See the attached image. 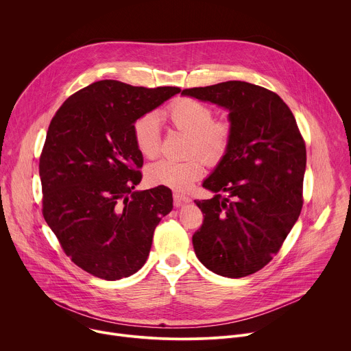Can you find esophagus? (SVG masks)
<instances>
[{
  "label": "esophagus",
  "mask_w": 351,
  "mask_h": 351,
  "mask_svg": "<svg viewBox=\"0 0 351 351\" xmlns=\"http://www.w3.org/2000/svg\"><path fill=\"white\" fill-rule=\"evenodd\" d=\"M190 202H191V199L189 197H186V195H183L180 193H173V204H175V207H180V206H183L186 203H190Z\"/></svg>",
  "instance_id": "34e87169"
}]
</instances>
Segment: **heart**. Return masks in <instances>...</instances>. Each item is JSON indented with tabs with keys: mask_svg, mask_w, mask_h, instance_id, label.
<instances>
[{
	"mask_svg": "<svg viewBox=\"0 0 351 351\" xmlns=\"http://www.w3.org/2000/svg\"><path fill=\"white\" fill-rule=\"evenodd\" d=\"M172 125L190 134L189 153L202 156L208 162L219 161L232 140V126L226 121L214 119L210 106L194 98H179L167 108ZM133 138L138 153L145 158H154L161 149V125L154 112H147L133 123ZM204 173L199 158L186 161L161 160L148 165L145 178L149 184L165 186L178 191L187 190L193 182Z\"/></svg>",
	"mask_w": 351,
	"mask_h": 351,
	"instance_id": "1",
	"label": "heart"
}]
</instances>
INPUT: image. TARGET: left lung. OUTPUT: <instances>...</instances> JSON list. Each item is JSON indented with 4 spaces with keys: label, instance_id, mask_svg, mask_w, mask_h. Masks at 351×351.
Wrapping results in <instances>:
<instances>
[{
    "label": "left lung",
    "instance_id": "left-lung-1",
    "mask_svg": "<svg viewBox=\"0 0 351 351\" xmlns=\"http://www.w3.org/2000/svg\"><path fill=\"white\" fill-rule=\"evenodd\" d=\"M182 94L229 110L232 126L228 152L203 183L217 194L194 199L204 214L195 256L221 276L252 275L278 254L302 213L304 138L283 99L261 86L229 80Z\"/></svg>",
    "mask_w": 351,
    "mask_h": 351
}]
</instances>
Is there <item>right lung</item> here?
Listing matches in <instances>:
<instances>
[{
    "instance_id": "right-lung-1",
    "label": "right lung",
    "mask_w": 351,
    "mask_h": 351,
    "mask_svg": "<svg viewBox=\"0 0 351 351\" xmlns=\"http://www.w3.org/2000/svg\"><path fill=\"white\" fill-rule=\"evenodd\" d=\"M179 91L94 82L72 94L48 126L38 164L43 217L64 253L93 276L136 274L173 208L165 186L134 190L143 156L133 123Z\"/></svg>"
}]
</instances>
